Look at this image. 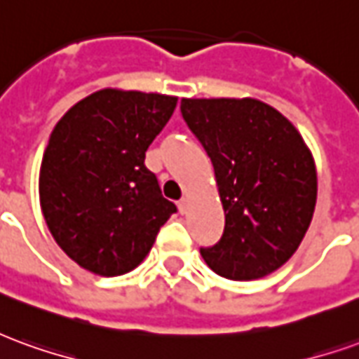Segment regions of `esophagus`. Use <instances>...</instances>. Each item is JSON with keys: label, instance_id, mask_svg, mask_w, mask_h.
Returning <instances> with one entry per match:
<instances>
[{"label": "esophagus", "instance_id": "34e87169", "mask_svg": "<svg viewBox=\"0 0 359 359\" xmlns=\"http://www.w3.org/2000/svg\"><path fill=\"white\" fill-rule=\"evenodd\" d=\"M179 211H180V213H182V215L187 213V211H188V200H180V202H179Z\"/></svg>", "mask_w": 359, "mask_h": 359}]
</instances>
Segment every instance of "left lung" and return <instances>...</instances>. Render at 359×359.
I'll list each match as a JSON object with an SVG mask.
<instances>
[{
    "label": "left lung",
    "mask_w": 359,
    "mask_h": 359,
    "mask_svg": "<svg viewBox=\"0 0 359 359\" xmlns=\"http://www.w3.org/2000/svg\"><path fill=\"white\" fill-rule=\"evenodd\" d=\"M180 113L208 151L225 231L205 264L231 280H254L285 265L308 231L317 200L311 151L296 126L254 97L182 100Z\"/></svg>",
    "instance_id": "8db88e82"
}]
</instances>
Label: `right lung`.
<instances>
[{"label": "right lung", "mask_w": 359, "mask_h": 359, "mask_svg": "<svg viewBox=\"0 0 359 359\" xmlns=\"http://www.w3.org/2000/svg\"><path fill=\"white\" fill-rule=\"evenodd\" d=\"M175 95L103 88L67 111L40 167V205L73 262L102 277L133 271L177 211L144 165Z\"/></svg>", "instance_id": "add662e5"}]
</instances>
